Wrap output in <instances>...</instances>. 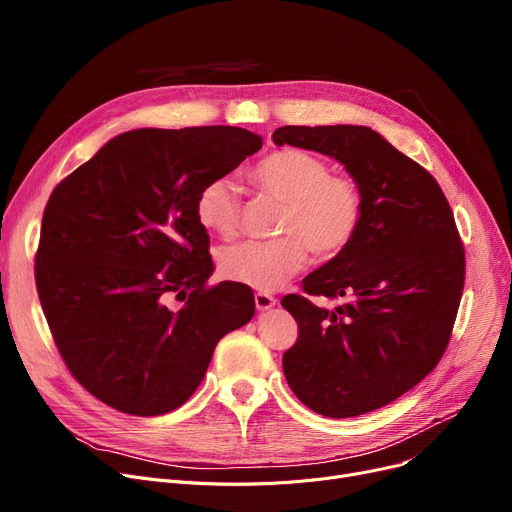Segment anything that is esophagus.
<instances>
[{
  "mask_svg": "<svg viewBox=\"0 0 512 512\" xmlns=\"http://www.w3.org/2000/svg\"><path fill=\"white\" fill-rule=\"evenodd\" d=\"M274 305H276V299L272 297V294H267V292H257L255 294L257 311H267V309H272Z\"/></svg>",
  "mask_w": 512,
  "mask_h": 512,
  "instance_id": "esophagus-1",
  "label": "esophagus"
}]
</instances>
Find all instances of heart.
<instances>
[{
	"instance_id": "b5f03b06",
	"label": "heart",
	"mask_w": 512,
	"mask_h": 512,
	"mask_svg": "<svg viewBox=\"0 0 512 512\" xmlns=\"http://www.w3.org/2000/svg\"><path fill=\"white\" fill-rule=\"evenodd\" d=\"M259 193L284 203L276 240H249L220 255V272L238 284L272 292L307 265L309 251L328 261L355 238L363 218V193L351 176L332 174L326 159L303 149H280L251 170ZM242 197L228 178L209 180L197 197V218L213 234L232 238L240 228Z\"/></svg>"
}]
</instances>
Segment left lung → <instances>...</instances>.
I'll use <instances>...</instances> for the list:
<instances>
[{
    "instance_id": "left-lung-1",
    "label": "left lung",
    "mask_w": 512,
    "mask_h": 512,
    "mask_svg": "<svg viewBox=\"0 0 512 512\" xmlns=\"http://www.w3.org/2000/svg\"><path fill=\"white\" fill-rule=\"evenodd\" d=\"M276 145L334 157L357 180L363 218L340 255L282 307L299 324L290 390L324 417H357L415 388L442 359L465 286V251L436 178L367 126H282ZM311 296L341 301L334 310Z\"/></svg>"
}]
</instances>
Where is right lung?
Instances as JSON below:
<instances>
[{
  "mask_svg": "<svg viewBox=\"0 0 512 512\" xmlns=\"http://www.w3.org/2000/svg\"><path fill=\"white\" fill-rule=\"evenodd\" d=\"M261 145L236 126L139 128L53 188L35 257L39 301L70 373L105 405L137 417L178 409L215 344L251 321L245 284L207 286L197 197Z\"/></svg>",
  "mask_w": 512,
  "mask_h": 512,
  "instance_id": "obj_1",
  "label": "right lung"
}]
</instances>
